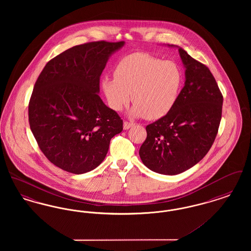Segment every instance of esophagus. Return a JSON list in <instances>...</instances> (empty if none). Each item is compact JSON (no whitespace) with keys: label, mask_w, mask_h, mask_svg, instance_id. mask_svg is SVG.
I'll return each mask as SVG.
<instances>
[{"label":"esophagus","mask_w":251,"mask_h":251,"mask_svg":"<svg viewBox=\"0 0 251 251\" xmlns=\"http://www.w3.org/2000/svg\"><path fill=\"white\" fill-rule=\"evenodd\" d=\"M132 125H133V123H132V122L124 121V123H123V129H124V130H128V129H130V128H131Z\"/></svg>","instance_id":"esophagus-1"}]
</instances>
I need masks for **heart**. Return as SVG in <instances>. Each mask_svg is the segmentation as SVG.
<instances>
[{
	"instance_id": "obj_1",
	"label": "heart",
	"mask_w": 251,
	"mask_h": 251,
	"mask_svg": "<svg viewBox=\"0 0 251 251\" xmlns=\"http://www.w3.org/2000/svg\"><path fill=\"white\" fill-rule=\"evenodd\" d=\"M182 84V72L173 61H165L146 52L123 57L115 76L101 79V89L109 107L120 111L131 99V114L157 120L172 109Z\"/></svg>"
}]
</instances>
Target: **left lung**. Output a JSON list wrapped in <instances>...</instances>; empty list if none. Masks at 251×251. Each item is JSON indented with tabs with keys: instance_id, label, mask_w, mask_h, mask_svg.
Segmentation results:
<instances>
[{
	"instance_id": "left-lung-1",
	"label": "left lung",
	"mask_w": 251,
	"mask_h": 251,
	"mask_svg": "<svg viewBox=\"0 0 251 251\" xmlns=\"http://www.w3.org/2000/svg\"><path fill=\"white\" fill-rule=\"evenodd\" d=\"M185 84L166 116L146 127L139 155L151 170L179 174L198 164L215 142L222 116L223 96L208 67L183 49Z\"/></svg>"
}]
</instances>
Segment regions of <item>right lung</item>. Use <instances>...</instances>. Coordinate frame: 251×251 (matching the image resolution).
<instances>
[{
	"label": "right lung",
	"mask_w": 251,
	"mask_h": 251,
	"mask_svg": "<svg viewBox=\"0 0 251 251\" xmlns=\"http://www.w3.org/2000/svg\"><path fill=\"white\" fill-rule=\"evenodd\" d=\"M124 41L74 46L50 60L39 74L28 107L29 124L49 161L83 174L107 154L110 140L123 129L119 114L99 96L109 56Z\"/></svg>",
	"instance_id": "right-lung-1"
}]
</instances>
